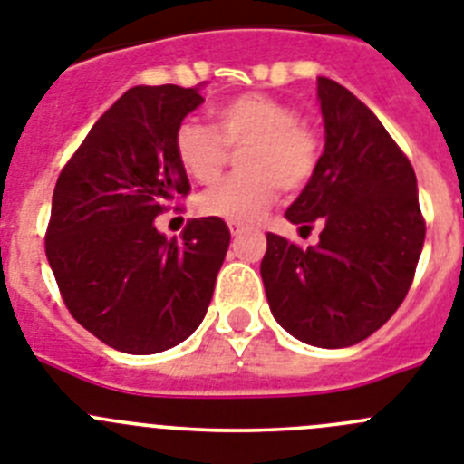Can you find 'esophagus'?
Segmentation results:
<instances>
[{"label":"esophagus","instance_id":"esophagus-1","mask_svg":"<svg viewBox=\"0 0 464 464\" xmlns=\"http://www.w3.org/2000/svg\"><path fill=\"white\" fill-rule=\"evenodd\" d=\"M244 225L241 223H229V232H232V237H239V235H244Z\"/></svg>","mask_w":464,"mask_h":464}]
</instances>
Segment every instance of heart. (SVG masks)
I'll use <instances>...</instances> for the list:
<instances>
[{
	"label": "heart",
	"instance_id": "1",
	"mask_svg": "<svg viewBox=\"0 0 464 464\" xmlns=\"http://www.w3.org/2000/svg\"><path fill=\"white\" fill-rule=\"evenodd\" d=\"M216 125L183 121L174 132L179 165L199 183L213 181L227 162V149H241L239 169L197 197V211L225 223H251L272 204L274 192L295 195L314 179L323 141L299 122L295 106L267 94H239L213 111Z\"/></svg>",
	"mask_w": 464,
	"mask_h": 464
}]
</instances>
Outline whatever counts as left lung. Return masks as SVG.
Instances as JSON below:
<instances>
[{"label":"left lung","instance_id":"left-lung-1","mask_svg":"<svg viewBox=\"0 0 464 464\" xmlns=\"http://www.w3.org/2000/svg\"><path fill=\"white\" fill-rule=\"evenodd\" d=\"M325 150L314 179L285 211L299 229L321 225L299 248L267 235L260 274L285 332L318 348L374 334L411 288L425 220L416 174L400 146L351 90L318 76Z\"/></svg>","mask_w":464,"mask_h":464}]
</instances>
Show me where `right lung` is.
I'll list each match as a JSON object with an SVG mask.
<instances>
[{"label":"right lung","mask_w":464,"mask_h":464,"mask_svg":"<svg viewBox=\"0 0 464 464\" xmlns=\"http://www.w3.org/2000/svg\"><path fill=\"white\" fill-rule=\"evenodd\" d=\"M199 88L137 85L94 122L55 183L46 257L69 314L106 346L150 355L207 315L229 246L220 218L167 239L155 218L190 192L174 132Z\"/></svg>","instance_id":"1"}]
</instances>
